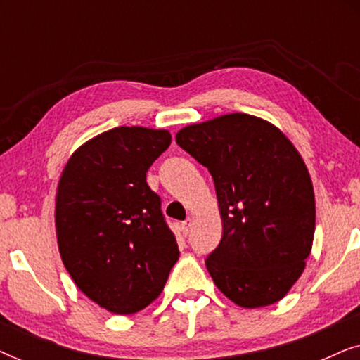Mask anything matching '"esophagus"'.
<instances>
[{
  "label": "esophagus",
  "instance_id": "obj_1",
  "mask_svg": "<svg viewBox=\"0 0 360 360\" xmlns=\"http://www.w3.org/2000/svg\"><path fill=\"white\" fill-rule=\"evenodd\" d=\"M191 224H193V219L191 218H186L184 223H181V233H184L185 236L190 233V229H191Z\"/></svg>",
  "mask_w": 360,
  "mask_h": 360
}]
</instances>
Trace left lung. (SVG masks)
<instances>
[{
    "label": "left lung",
    "instance_id": "obj_1",
    "mask_svg": "<svg viewBox=\"0 0 360 360\" xmlns=\"http://www.w3.org/2000/svg\"><path fill=\"white\" fill-rule=\"evenodd\" d=\"M213 176L223 238L206 259L216 287L243 308L277 303L303 274L316 208L309 172L287 136L231 112L176 132Z\"/></svg>",
    "mask_w": 360,
    "mask_h": 360
}]
</instances>
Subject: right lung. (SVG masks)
<instances>
[{
  "label": "right lung",
  "mask_w": 360,
  "mask_h": 360,
  "mask_svg": "<svg viewBox=\"0 0 360 360\" xmlns=\"http://www.w3.org/2000/svg\"><path fill=\"white\" fill-rule=\"evenodd\" d=\"M167 129L121 126L78 147L57 185L62 262L91 302L141 311L164 290L179 245L146 174L170 146Z\"/></svg>",
  "instance_id": "1"
}]
</instances>
